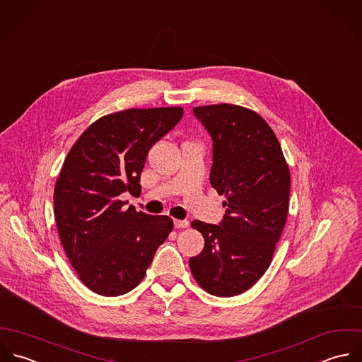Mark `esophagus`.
<instances>
[{"label": "esophagus", "instance_id": "esophagus-1", "mask_svg": "<svg viewBox=\"0 0 362 362\" xmlns=\"http://www.w3.org/2000/svg\"><path fill=\"white\" fill-rule=\"evenodd\" d=\"M174 226L177 229H185L189 226V222L188 221H174Z\"/></svg>", "mask_w": 362, "mask_h": 362}]
</instances>
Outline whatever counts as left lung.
Returning <instances> with one entry per match:
<instances>
[{
  "instance_id": "8db88e82",
  "label": "left lung",
  "mask_w": 362,
  "mask_h": 362,
  "mask_svg": "<svg viewBox=\"0 0 362 362\" xmlns=\"http://www.w3.org/2000/svg\"><path fill=\"white\" fill-rule=\"evenodd\" d=\"M214 141L211 185L225 195L219 225L194 221L205 239L189 268L202 289L236 296L268 269L288 215L291 174L279 141L258 114L232 104L194 108Z\"/></svg>"
}]
</instances>
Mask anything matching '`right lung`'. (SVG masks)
<instances>
[{"mask_svg":"<svg viewBox=\"0 0 362 362\" xmlns=\"http://www.w3.org/2000/svg\"><path fill=\"white\" fill-rule=\"evenodd\" d=\"M184 110H126L94 122L70 148L54 185V219L69 261L103 296L127 293L144 278L173 230L168 216L124 208L139 197L148 150L181 121Z\"/></svg>","mask_w":362,"mask_h":362,"instance_id":"obj_1","label":"right lung"}]
</instances>
